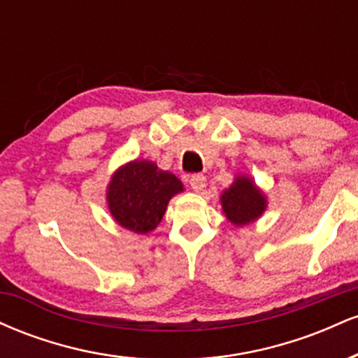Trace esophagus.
<instances>
[{"instance_id":"obj_1","label":"esophagus","mask_w":358,"mask_h":358,"mask_svg":"<svg viewBox=\"0 0 358 358\" xmlns=\"http://www.w3.org/2000/svg\"><path fill=\"white\" fill-rule=\"evenodd\" d=\"M190 187L193 192H202L205 187H207V178L203 175H193L190 178Z\"/></svg>"}]
</instances>
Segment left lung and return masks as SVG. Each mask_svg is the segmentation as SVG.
Returning <instances> with one entry per match:
<instances>
[{
	"mask_svg": "<svg viewBox=\"0 0 358 358\" xmlns=\"http://www.w3.org/2000/svg\"><path fill=\"white\" fill-rule=\"evenodd\" d=\"M222 212L236 227L252 224L261 219L268 208V196L248 175H236L232 185L220 195Z\"/></svg>",
	"mask_w": 358,
	"mask_h": 358,
	"instance_id": "obj_1",
	"label": "left lung"
}]
</instances>
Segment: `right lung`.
I'll use <instances>...</instances> for the list:
<instances>
[{"instance_id":"1","label":"right lung","mask_w":358,"mask_h":358,"mask_svg":"<svg viewBox=\"0 0 358 358\" xmlns=\"http://www.w3.org/2000/svg\"><path fill=\"white\" fill-rule=\"evenodd\" d=\"M183 190V183L173 173L159 170L148 159H133L110 176L106 202L117 225L146 236L158 227L168 202Z\"/></svg>"}]
</instances>
